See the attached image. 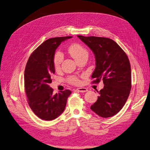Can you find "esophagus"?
I'll return each mask as SVG.
<instances>
[{
	"label": "esophagus",
	"instance_id": "esophagus-1",
	"mask_svg": "<svg viewBox=\"0 0 150 150\" xmlns=\"http://www.w3.org/2000/svg\"><path fill=\"white\" fill-rule=\"evenodd\" d=\"M77 91L79 92H81V93H84V92H86L88 91V89L86 88H79L76 89Z\"/></svg>",
	"mask_w": 150,
	"mask_h": 150
}]
</instances>
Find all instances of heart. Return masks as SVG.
Returning a JSON list of instances; mask_svg holds the SVG:
<instances>
[{"instance_id": "heart-1", "label": "heart", "mask_w": 150, "mask_h": 150, "mask_svg": "<svg viewBox=\"0 0 150 150\" xmlns=\"http://www.w3.org/2000/svg\"><path fill=\"white\" fill-rule=\"evenodd\" d=\"M68 52L76 61H78L84 57H88V52L79 43H73L68 48ZM63 60V55L60 52H57L54 57V66L55 69H59ZM68 82L72 84H79L80 80L76 76H71L68 78Z\"/></svg>"}]
</instances>
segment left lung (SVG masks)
I'll return each instance as SVG.
<instances>
[{
    "mask_svg": "<svg viewBox=\"0 0 150 150\" xmlns=\"http://www.w3.org/2000/svg\"><path fill=\"white\" fill-rule=\"evenodd\" d=\"M78 37L93 52L96 67L93 83L103 80L104 87L99 92L91 109L97 115L107 118L117 114L128 98L131 89V69L128 57L114 40L104 37Z\"/></svg>",
    "mask_w": 150,
    "mask_h": 150,
    "instance_id": "left-lung-1",
    "label": "left lung"
}]
</instances>
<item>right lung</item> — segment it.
Masks as SVG:
<instances>
[{"label":"right lung","mask_w":150,"mask_h":150,"mask_svg":"<svg viewBox=\"0 0 150 150\" xmlns=\"http://www.w3.org/2000/svg\"><path fill=\"white\" fill-rule=\"evenodd\" d=\"M72 36L48 39L31 54L25 71V88L28 103L34 114L45 120L56 119L64 112L71 91L66 90L54 95L50 87L51 76L55 73V50Z\"/></svg>","instance_id":"obj_1"}]
</instances>
